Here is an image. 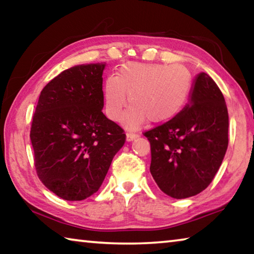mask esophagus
Instances as JSON below:
<instances>
[{
	"mask_svg": "<svg viewBox=\"0 0 254 254\" xmlns=\"http://www.w3.org/2000/svg\"><path fill=\"white\" fill-rule=\"evenodd\" d=\"M136 137H139V134H135V133H127V140L128 142H131V141L135 140Z\"/></svg>",
	"mask_w": 254,
	"mask_h": 254,
	"instance_id": "1",
	"label": "esophagus"
}]
</instances>
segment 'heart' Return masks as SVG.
<instances>
[{"label": "heart", "instance_id": "heart-1", "mask_svg": "<svg viewBox=\"0 0 254 254\" xmlns=\"http://www.w3.org/2000/svg\"><path fill=\"white\" fill-rule=\"evenodd\" d=\"M191 76L179 64L128 63L120 68L117 76H110L103 87L107 118L124 127L136 128L149 120L161 123L173 119L183 109L190 92Z\"/></svg>", "mask_w": 254, "mask_h": 254}]
</instances>
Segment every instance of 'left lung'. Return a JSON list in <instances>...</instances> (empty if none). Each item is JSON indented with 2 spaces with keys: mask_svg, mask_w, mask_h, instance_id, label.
<instances>
[{
  "mask_svg": "<svg viewBox=\"0 0 254 254\" xmlns=\"http://www.w3.org/2000/svg\"><path fill=\"white\" fill-rule=\"evenodd\" d=\"M144 136L151 145L150 173L166 195L183 199L203 191L229 144V113L212 77L199 72L184 109Z\"/></svg>",
  "mask_w": 254,
  "mask_h": 254,
  "instance_id": "left-lung-1",
  "label": "left lung"
}]
</instances>
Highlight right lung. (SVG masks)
<instances>
[{"label": "right lung", "instance_id": "1", "mask_svg": "<svg viewBox=\"0 0 254 254\" xmlns=\"http://www.w3.org/2000/svg\"><path fill=\"white\" fill-rule=\"evenodd\" d=\"M105 63L64 70L42 89L30 139L42 184L65 200H83L100 189L126 142L117 123L103 114Z\"/></svg>", "mask_w": 254, "mask_h": 254}]
</instances>
